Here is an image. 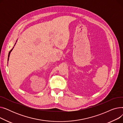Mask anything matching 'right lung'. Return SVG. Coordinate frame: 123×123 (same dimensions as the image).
<instances>
[{
    "mask_svg": "<svg viewBox=\"0 0 123 123\" xmlns=\"http://www.w3.org/2000/svg\"><path fill=\"white\" fill-rule=\"evenodd\" d=\"M17 41H16V42H17ZM15 44H16V43H15ZM13 48H14V47H13ZM13 48L10 51H9V54H8V60H9V56H10V53H11V52L12 51V50H13Z\"/></svg>",
    "mask_w": 123,
    "mask_h": 123,
    "instance_id": "1",
    "label": "right lung"
}]
</instances>
